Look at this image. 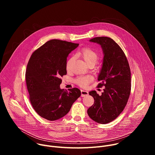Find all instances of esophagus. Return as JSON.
I'll return each mask as SVG.
<instances>
[{
    "label": "esophagus",
    "instance_id": "obj_1",
    "mask_svg": "<svg viewBox=\"0 0 155 155\" xmlns=\"http://www.w3.org/2000/svg\"><path fill=\"white\" fill-rule=\"evenodd\" d=\"M88 95V92L86 90H81V97H84V96H86Z\"/></svg>",
    "mask_w": 155,
    "mask_h": 155
}]
</instances>
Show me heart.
Here are the masks:
<instances>
[{
    "instance_id": "obj_1",
    "label": "heart",
    "mask_w": 155,
    "mask_h": 155,
    "mask_svg": "<svg viewBox=\"0 0 155 155\" xmlns=\"http://www.w3.org/2000/svg\"><path fill=\"white\" fill-rule=\"evenodd\" d=\"M77 55L81 58L86 64L88 65L91 64L95 65L97 62L99 54L97 52L90 48H83L77 53ZM74 61V58H70L66 62V70L70 72L71 70L72 64ZM91 81V78L89 76H80L75 78V82L76 84L81 87H86Z\"/></svg>"
}]
</instances>
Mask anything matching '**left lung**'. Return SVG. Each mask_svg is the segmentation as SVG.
<instances>
[{"label": "left lung", "mask_w": 155, "mask_h": 155, "mask_svg": "<svg viewBox=\"0 0 155 155\" xmlns=\"http://www.w3.org/2000/svg\"><path fill=\"white\" fill-rule=\"evenodd\" d=\"M90 41L99 44L103 51L97 86H104L105 89L101 96L96 91L89 93L94 102L87 112L94 121L107 124L116 119L126 105L131 88L130 68L124 53L111 38L98 37Z\"/></svg>", "instance_id": "left-lung-1"}]
</instances>
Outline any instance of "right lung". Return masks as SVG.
<instances>
[{
	"instance_id": "add662e5",
	"label": "right lung",
	"mask_w": 155,
	"mask_h": 155,
	"mask_svg": "<svg viewBox=\"0 0 155 155\" xmlns=\"http://www.w3.org/2000/svg\"><path fill=\"white\" fill-rule=\"evenodd\" d=\"M79 44L51 40L36 50L27 65L26 81L35 111L49 121L61 118L81 96L77 87L61 89V77L67 74V58Z\"/></svg>"
}]
</instances>
